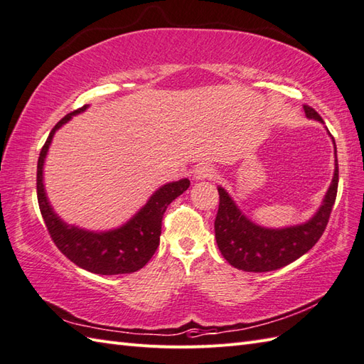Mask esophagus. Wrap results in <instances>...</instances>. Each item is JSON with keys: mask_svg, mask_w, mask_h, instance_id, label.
Instances as JSON below:
<instances>
[{"mask_svg": "<svg viewBox=\"0 0 364 364\" xmlns=\"http://www.w3.org/2000/svg\"><path fill=\"white\" fill-rule=\"evenodd\" d=\"M196 180H213L215 176V171L210 166H200L196 168Z\"/></svg>", "mask_w": 364, "mask_h": 364, "instance_id": "obj_1", "label": "esophagus"}]
</instances>
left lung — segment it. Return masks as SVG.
I'll list each match as a JSON object with an SVG mask.
<instances>
[{
	"label": "left lung",
	"mask_w": 364,
	"mask_h": 364,
	"mask_svg": "<svg viewBox=\"0 0 364 364\" xmlns=\"http://www.w3.org/2000/svg\"><path fill=\"white\" fill-rule=\"evenodd\" d=\"M304 112L310 119L323 122L309 105ZM335 144V142H333ZM336 154V147H335ZM338 192V159L335 173L323 206L307 223L284 230H267L250 222L223 188H218V210L215 217V240L223 257L235 268L251 273H265L291 264L306 255L321 239L328 223Z\"/></svg>",
	"instance_id": "8db88e82"
}]
</instances>
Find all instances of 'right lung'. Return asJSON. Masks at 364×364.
Wrapping results in <instances>:
<instances>
[{"mask_svg":"<svg viewBox=\"0 0 364 364\" xmlns=\"http://www.w3.org/2000/svg\"><path fill=\"white\" fill-rule=\"evenodd\" d=\"M85 108L87 105L74 109L73 113L58 121L50 130L45 146L41 147L37 164V198L40 213L55 247L77 267L91 273L107 276L138 272L155 255L167 206L189 188L191 181L184 178L164 184L129 223L114 231L88 232L63 223L49 206L46 198L43 188V163L55 130Z\"/></svg>","mask_w":364,"mask_h":364,"instance_id":"add662e5","label":"right lung"}]
</instances>
